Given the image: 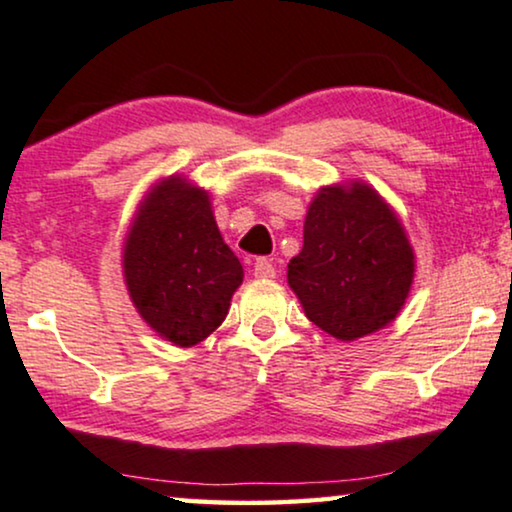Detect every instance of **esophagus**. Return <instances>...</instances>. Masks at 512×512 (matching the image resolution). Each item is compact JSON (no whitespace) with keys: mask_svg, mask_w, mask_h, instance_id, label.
I'll return each instance as SVG.
<instances>
[{"mask_svg":"<svg viewBox=\"0 0 512 512\" xmlns=\"http://www.w3.org/2000/svg\"><path fill=\"white\" fill-rule=\"evenodd\" d=\"M254 275L261 277V280H272V277L277 275V270H275V265H272V261H268V258H256Z\"/></svg>","mask_w":512,"mask_h":512,"instance_id":"obj_1","label":"esophagus"}]
</instances>
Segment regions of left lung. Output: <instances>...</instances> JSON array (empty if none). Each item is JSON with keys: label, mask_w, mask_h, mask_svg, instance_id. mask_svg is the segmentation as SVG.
Wrapping results in <instances>:
<instances>
[{"label": "left lung", "mask_w": 512, "mask_h": 512, "mask_svg": "<svg viewBox=\"0 0 512 512\" xmlns=\"http://www.w3.org/2000/svg\"><path fill=\"white\" fill-rule=\"evenodd\" d=\"M289 287L305 317L338 341L395 320L414 282V249L400 218L367 183L320 188L308 207Z\"/></svg>", "instance_id": "8db88e82"}]
</instances>
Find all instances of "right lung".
I'll return each instance as SVG.
<instances>
[{
  "mask_svg": "<svg viewBox=\"0 0 512 512\" xmlns=\"http://www.w3.org/2000/svg\"><path fill=\"white\" fill-rule=\"evenodd\" d=\"M124 282L138 315L178 348L221 327L244 270L218 232L209 192L169 176L148 192L124 240Z\"/></svg>",
  "mask_w": 512,
  "mask_h": 512,
  "instance_id": "right-lung-1",
  "label": "right lung"
}]
</instances>
